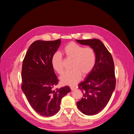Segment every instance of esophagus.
<instances>
[{
	"label": "esophagus",
	"mask_w": 134,
	"mask_h": 134,
	"mask_svg": "<svg viewBox=\"0 0 134 134\" xmlns=\"http://www.w3.org/2000/svg\"><path fill=\"white\" fill-rule=\"evenodd\" d=\"M70 89H71V91H74V90H76V88H75V87H74L71 86V87H70Z\"/></svg>",
	"instance_id": "34e87169"
}]
</instances>
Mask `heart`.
Masks as SVG:
<instances>
[{
    "label": "heart",
    "mask_w": 134,
    "mask_h": 134,
    "mask_svg": "<svg viewBox=\"0 0 134 134\" xmlns=\"http://www.w3.org/2000/svg\"><path fill=\"white\" fill-rule=\"evenodd\" d=\"M64 52L66 58L72 59L71 70L66 71L60 76L61 82L65 85L74 86L82 78L90 73L96 62V54L91 47H84L74 42L69 43L65 46ZM51 65L54 69L61 74L64 71L63 56L56 52L52 55Z\"/></svg>",
    "instance_id": "obj_1"
}]
</instances>
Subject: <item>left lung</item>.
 Listing matches in <instances>:
<instances>
[{"mask_svg": "<svg viewBox=\"0 0 134 134\" xmlns=\"http://www.w3.org/2000/svg\"><path fill=\"white\" fill-rule=\"evenodd\" d=\"M76 41L92 47L96 54L94 68L83 82L79 84L83 97L76 103L78 109L84 114L94 115L106 106L115 89L114 63L110 52L99 40Z\"/></svg>", "mask_w": 134, "mask_h": 134, "instance_id": "8db88e82", "label": "left lung"}]
</instances>
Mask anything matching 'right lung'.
Here are the masks:
<instances>
[{
  "label": "right lung",
  "instance_id": "add662e5",
  "mask_svg": "<svg viewBox=\"0 0 134 134\" xmlns=\"http://www.w3.org/2000/svg\"><path fill=\"white\" fill-rule=\"evenodd\" d=\"M60 43L61 39L36 41L23 61L22 90L34 110L44 117L56 115L62 99L70 92L69 86L54 88L59 80L52 66L51 58Z\"/></svg>",
  "mask_w": 134,
  "mask_h": 134
}]
</instances>
